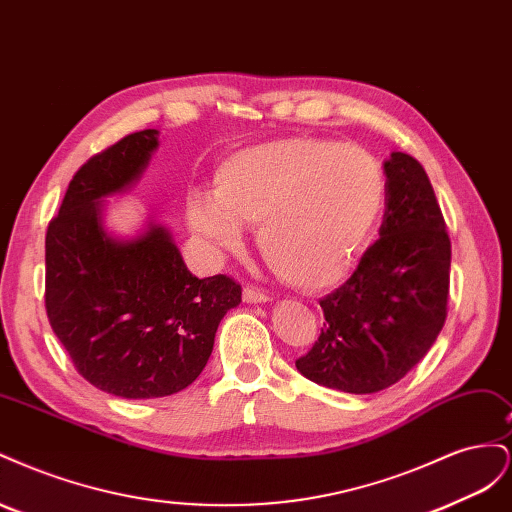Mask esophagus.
I'll list each match as a JSON object with an SVG mask.
<instances>
[{
	"mask_svg": "<svg viewBox=\"0 0 512 512\" xmlns=\"http://www.w3.org/2000/svg\"><path fill=\"white\" fill-rule=\"evenodd\" d=\"M243 301L245 303H267V301H271V297H269V294L267 292H262V290H258L256 286H245L243 288Z\"/></svg>",
	"mask_w": 512,
	"mask_h": 512,
	"instance_id": "esophagus-1",
	"label": "esophagus"
}]
</instances>
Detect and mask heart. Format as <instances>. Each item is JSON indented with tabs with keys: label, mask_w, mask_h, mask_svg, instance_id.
Masks as SVG:
<instances>
[{
	"label": "heart",
	"mask_w": 512,
	"mask_h": 512,
	"mask_svg": "<svg viewBox=\"0 0 512 512\" xmlns=\"http://www.w3.org/2000/svg\"><path fill=\"white\" fill-rule=\"evenodd\" d=\"M384 203L378 162L354 145L277 138L228 156L213 194L196 190L185 213L213 252L241 247L258 226L260 252L288 284L316 290L344 280Z\"/></svg>",
	"instance_id": "1"
}]
</instances>
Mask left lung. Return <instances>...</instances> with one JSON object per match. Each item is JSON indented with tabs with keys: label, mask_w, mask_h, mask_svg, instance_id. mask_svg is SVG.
<instances>
[{
	"label": "left lung",
	"mask_w": 512,
	"mask_h": 512,
	"mask_svg": "<svg viewBox=\"0 0 512 512\" xmlns=\"http://www.w3.org/2000/svg\"><path fill=\"white\" fill-rule=\"evenodd\" d=\"M384 220L350 280L320 301L324 327L297 359L312 382L378 393L429 352L446 320L451 239L425 168L395 151L384 162Z\"/></svg>",
	"instance_id": "1"
}]
</instances>
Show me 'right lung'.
Returning <instances> with one entry per match:
<instances>
[{"label": "right lung", "instance_id": "obj_1", "mask_svg": "<svg viewBox=\"0 0 512 512\" xmlns=\"http://www.w3.org/2000/svg\"><path fill=\"white\" fill-rule=\"evenodd\" d=\"M156 147L158 130H143L89 158L46 228V316L76 371L123 399L190 386L241 303L232 277L192 275L164 226L130 241L104 230L100 198L130 188Z\"/></svg>", "mask_w": 512, "mask_h": 512}]
</instances>
